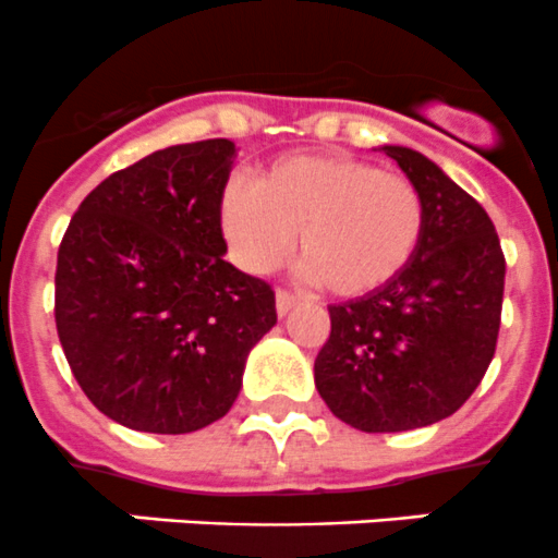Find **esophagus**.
Instances as JSON below:
<instances>
[{"instance_id":"obj_1","label":"esophagus","mask_w":558,"mask_h":558,"mask_svg":"<svg viewBox=\"0 0 558 558\" xmlns=\"http://www.w3.org/2000/svg\"><path fill=\"white\" fill-rule=\"evenodd\" d=\"M296 305H300V300H296V296L291 294V291H283V289L275 291V307H278V315L291 313Z\"/></svg>"}]
</instances>
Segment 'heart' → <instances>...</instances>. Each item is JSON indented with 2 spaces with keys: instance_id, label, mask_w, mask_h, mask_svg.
Returning <instances> with one entry per match:
<instances>
[{
  "instance_id": "heart-1",
  "label": "heart",
  "mask_w": 558,
  "mask_h": 558,
  "mask_svg": "<svg viewBox=\"0 0 558 558\" xmlns=\"http://www.w3.org/2000/svg\"><path fill=\"white\" fill-rule=\"evenodd\" d=\"M221 227L247 272L280 267L300 232L302 269L331 294L391 286L424 243L426 202L402 172L348 154H294L221 194Z\"/></svg>"
}]
</instances>
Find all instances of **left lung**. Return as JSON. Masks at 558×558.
Returning a JSON list of instances; mask_svg holds the SVG:
<instances>
[{"label": "left lung", "instance_id": "obj_1", "mask_svg": "<svg viewBox=\"0 0 558 558\" xmlns=\"http://www.w3.org/2000/svg\"><path fill=\"white\" fill-rule=\"evenodd\" d=\"M426 202L424 243L384 291L329 305L315 388L362 432H408L453 415L497 351L505 253L488 213L435 161L384 145Z\"/></svg>", "mask_w": 558, "mask_h": 558}]
</instances>
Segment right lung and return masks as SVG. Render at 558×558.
I'll return each instance as SVG.
<instances>
[{
  "instance_id": "obj_1",
  "label": "right lung",
  "mask_w": 558,
  "mask_h": 558,
  "mask_svg": "<svg viewBox=\"0 0 558 558\" xmlns=\"http://www.w3.org/2000/svg\"><path fill=\"white\" fill-rule=\"evenodd\" d=\"M232 140L172 145L105 178L66 227L56 329L107 418L185 435L223 418L278 320L269 283L223 262Z\"/></svg>"
}]
</instances>
